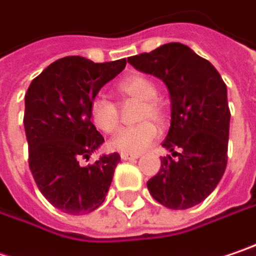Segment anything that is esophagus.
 I'll return each instance as SVG.
<instances>
[{"instance_id":"obj_1","label":"esophagus","mask_w":256,"mask_h":256,"mask_svg":"<svg viewBox=\"0 0 256 256\" xmlns=\"http://www.w3.org/2000/svg\"><path fill=\"white\" fill-rule=\"evenodd\" d=\"M120 158L123 159V160H130V159H138L139 158V155H128V154H122V155H120Z\"/></svg>"}]
</instances>
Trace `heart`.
I'll list each match as a JSON object with an SVG mask.
<instances>
[{
  "label": "heart",
  "mask_w": 256,
  "mask_h": 256,
  "mask_svg": "<svg viewBox=\"0 0 256 256\" xmlns=\"http://www.w3.org/2000/svg\"><path fill=\"white\" fill-rule=\"evenodd\" d=\"M117 92L123 98L142 101L139 108L138 122H143L138 126L123 128L110 140L108 146L122 154L140 155L152 143L158 139V128L152 123H162L165 118L164 107L156 100L158 88L152 80L140 74H133L123 78L117 84ZM90 114L92 123L104 133H114L120 128V110L110 98L98 96L92 100Z\"/></svg>",
  "instance_id": "b5f03b06"
}]
</instances>
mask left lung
<instances>
[{"label":"left lung","mask_w":256,"mask_h":256,"mask_svg":"<svg viewBox=\"0 0 256 256\" xmlns=\"http://www.w3.org/2000/svg\"><path fill=\"white\" fill-rule=\"evenodd\" d=\"M128 62L162 80L171 98V126L162 146L178 158L160 159L159 172L146 182L148 190L172 210L197 206L218 187L228 164L226 84L208 60L181 43H166L130 56Z\"/></svg>","instance_id":"1"}]
</instances>
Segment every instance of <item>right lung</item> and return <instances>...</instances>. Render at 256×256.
<instances>
[{
    "mask_svg": "<svg viewBox=\"0 0 256 256\" xmlns=\"http://www.w3.org/2000/svg\"><path fill=\"white\" fill-rule=\"evenodd\" d=\"M126 66V59L94 64L66 56L36 76L24 97L28 166L40 192L53 207L80 216L104 203L120 162L118 154L81 165L104 142L91 122L98 91Z\"/></svg>",
    "mask_w": 256,
    "mask_h": 256,
    "instance_id": "right-lung-1",
    "label": "right lung"
}]
</instances>
